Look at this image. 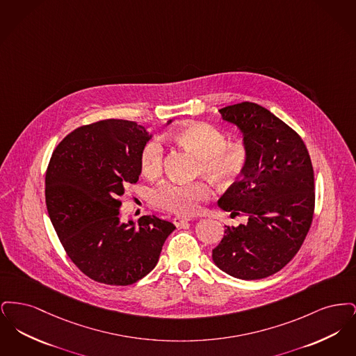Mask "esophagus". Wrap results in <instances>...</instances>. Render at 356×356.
Here are the masks:
<instances>
[{"label": "esophagus", "mask_w": 356, "mask_h": 356, "mask_svg": "<svg viewBox=\"0 0 356 356\" xmlns=\"http://www.w3.org/2000/svg\"><path fill=\"white\" fill-rule=\"evenodd\" d=\"M189 220H191V219H188V218L176 216V218H173V224H175L176 227H183V225H186V222Z\"/></svg>", "instance_id": "34e87169"}]
</instances>
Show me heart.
Wrapping results in <instances>:
<instances>
[{"label": "heart", "mask_w": 356, "mask_h": 356, "mask_svg": "<svg viewBox=\"0 0 356 356\" xmlns=\"http://www.w3.org/2000/svg\"><path fill=\"white\" fill-rule=\"evenodd\" d=\"M170 140L197 156V172L204 173L215 184H236L248 168L251 152L243 143H228L227 135L209 124H192L177 129ZM164 164V147L160 140H148L140 152V170L147 177L161 173ZM212 191L204 180L192 183L163 181L151 191V203L165 212L192 215L200 203L209 199Z\"/></svg>", "instance_id": "1"}]
</instances>
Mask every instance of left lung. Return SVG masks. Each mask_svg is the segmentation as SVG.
<instances>
[{
    "instance_id": "obj_1",
    "label": "left lung",
    "mask_w": 356,
    "mask_h": 356,
    "mask_svg": "<svg viewBox=\"0 0 356 356\" xmlns=\"http://www.w3.org/2000/svg\"><path fill=\"white\" fill-rule=\"evenodd\" d=\"M243 131L248 168L219 200L224 211L247 216L212 251L216 266L243 280L280 271L300 250L315 211L314 168L305 141L266 108L244 102L219 111Z\"/></svg>"
}]
</instances>
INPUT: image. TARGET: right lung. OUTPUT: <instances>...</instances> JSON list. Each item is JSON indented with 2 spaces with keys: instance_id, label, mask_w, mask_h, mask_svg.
<instances>
[{
  "instance_id": "1",
  "label": "right lung",
  "mask_w": 356,
  "mask_h": 356,
  "mask_svg": "<svg viewBox=\"0 0 356 356\" xmlns=\"http://www.w3.org/2000/svg\"><path fill=\"white\" fill-rule=\"evenodd\" d=\"M148 140L134 121L100 120L64 137L48 164L51 224L73 264L97 283L129 286L143 279L176 228L154 215L141 216L137 228L120 220V197L138 180Z\"/></svg>"
}]
</instances>
